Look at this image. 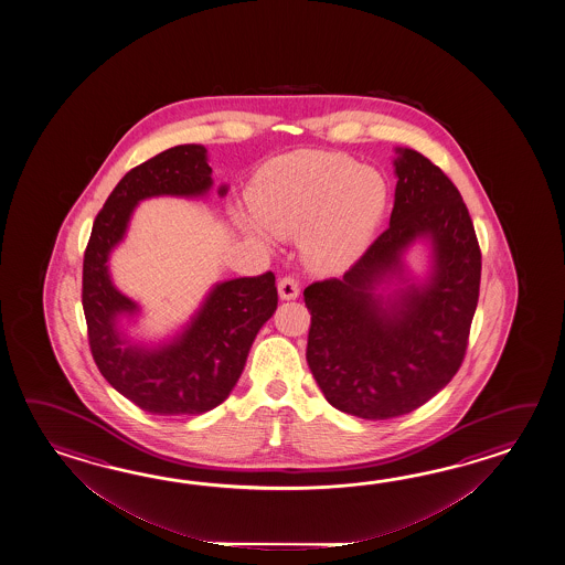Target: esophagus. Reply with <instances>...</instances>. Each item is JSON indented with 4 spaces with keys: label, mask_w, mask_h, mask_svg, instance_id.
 I'll return each instance as SVG.
<instances>
[{
    "label": "esophagus",
    "mask_w": 565,
    "mask_h": 565,
    "mask_svg": "<svg viewBox=\"0 0 565 565\" xmlns=\"http://www.w3.org/2000/svg\"><path fill=\"white\" fill-rule=\"evenodd\" d=\"M299 282L292 277H285L278 280V295L282 300H292L299 297Z\"/></svg>",
    "instance_id": "34e87169"
}]
</instances>
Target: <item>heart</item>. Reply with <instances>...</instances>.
I'll return each instance as SVG.
<instances>
[{"mask_svg": "<svg viewBox=\"0 0 565 565\" xmlns=\"http://www.w3.org/2000/svg\"><path fill=\"white\" fill-rule=\"evenodd\" d=\"M385 204L382 178L349 157L302 151L268 166L254 188L253 212L234 220L253 241L299 238L300 254L315 273L333 275L365 250Z\"/></svg>", "mask_w": 565, "mask_h": 565, "instance_id": "1", "label": "heart"}]
</instances>
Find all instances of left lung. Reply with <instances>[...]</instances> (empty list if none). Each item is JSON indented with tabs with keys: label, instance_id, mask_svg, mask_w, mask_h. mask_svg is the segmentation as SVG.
Segmentation results:
<instances>
[{
	"label": "left lung",
	"instance_id": "1",
	"mask_svg": "<svg viewBox=\"0 0 565 565\" xmlns=\"http://www.w3.org/2000/svg\"><path fill=\"white\" fill-rule=\"evenodd\" d=\"M394 173L390 228L343 278L305 288L312 377L363 420L420 408L455 377L479 302V242L457 185L408 147H396ZM416 243L429 250L422 278L405 263Z\"/></svg>",
	"mask_w": 565,
	"mask_h": 565
}]
</instances>
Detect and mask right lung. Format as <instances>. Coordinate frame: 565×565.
Segmentation results:
<instances>
[{"label":"right lung","mask_w":565,"mask_h":565,"mask_svg":"<svg viewBox=\"0 0 565 565\" xmlns=\"http://www.w3.org/2000/svg\"><path fill=\"white\" fill-rule=\"evenodd\" d=\"M214 188L204 145H178L131 169L98 212L83 265V309L96 365L135 406L159 416L216 408L234 390L260 327L278 305L275 275L230 278L207 290L198 311L159 341L132 335L143 315L110 277L135 207L151 198L202 200ZM222 183L217 195L224 198Z\"/></svg>","instance_id":"1"}]
</instances>
